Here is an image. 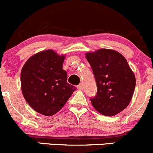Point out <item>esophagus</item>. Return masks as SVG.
<instances>
[{"label": "esophagus", "mask_w": 153, "mask_h": 153, "mask_svg": "<svg viewBox=\"0 0 153 153\" xmlns=\"http://www.w3.org/2000/svg\"><path fill=\"white\" fill-rule=\"evenodd\" d=\"M77 88H78V90H79V91H82V90L83 89V86H82V84H79V85L78 86H77Z\"/></svg>", "instance_id": "obj_1"}]
</instances>
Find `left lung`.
Masks as SVG:
<instances>
[{"mask_svg": "<svg viewBox=\"0 0 153 153\" xmlns=\"http://www.w3.org/2000/svg\"><path fill=\"white\" fill-rule=\"evenodd\" d=\"M85 57L97 82V95L90 99L92 105L104 116L118 114L128 106L135 87V75L127 59L106 48L86 53Z\"/></svg>", "mask_w": 153, "mask_h": 153, "instance_id": "obj_1", "label": "left lung"}]
</instances>
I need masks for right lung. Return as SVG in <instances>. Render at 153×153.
Masks as SVG:
<instances>
[{
    "mask_svg": "<svg viewBox=\"0 0 153 153\" xmlns=\"http://www.w3.org/2000/svg\"><path fill=\"white\" fill-rule=\"evenodd\" d=\"M65 56L53 50L33 55L21 70L20 82L24 99L31 108L46 116L60 111L76 90L67 82L62 69Z\"/></svg>",
    "mask_w": 153,
    "mask_h": 153,
    "instance_id": "right-lung-1",
    "label": "right lung"
}]
</instances>
